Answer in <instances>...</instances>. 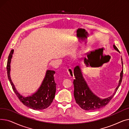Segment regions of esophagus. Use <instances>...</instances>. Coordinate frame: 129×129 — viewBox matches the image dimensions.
Wrapping results in <instances>:
<instances>
[{
    "mask_svg": "<svg viewBox=\"0 0 129 129\" xmlns=\"http://www.w3.org/2000/svg\"><path fill=\"white\" fill-rule=\"evenodd\" d=\"M67 73H68L70 76H71V77H74V71L71 67H69V68L67 69Z\"/></svg>",
    "mask_w": 129,
    "mask_h": 129,
    "instance_id": "obj_1",
    "label": "esophagus"
}]
</instances>
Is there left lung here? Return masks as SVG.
I'll return each mask as SVG.
<instances>
[{
	"label": "left lung",
	"mask_w": 129,
	"mask_h": 129,
	"mask_svg": "<svg viewBox=\"0 0 129 129\" xmlns=\"http://www.w3.org/2000/svg\"><path fill=\"white\" fill-rule=\"evenodd\" d=\"M113 47L115 50L120 52L117 47L114 45H113ZM74 76H75V79L73 81L74 87V95L76 102L83 109L93 111L104 107L110 102L115 93H116L121 83L123 71L122 70L121 72L119 85L116 88V91L112 96L104 99H100L91 91L82 76V72L79 66H77L74 68Z\"/></svg>",
	"instance_id": "8db88e82"
}]
</instances>
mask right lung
I'll list each match as a JSON object with an SVG mask.
<instances>
[{
	"label": "right lung",
	"mask_w": 129,
	"mask_h": 129,
	"mask_svg": "<svg viewBox=\"0 0 129 129\" xmlns=\"http://www.w3.org/2000/svg\"><path fill=\"white\" fill-rule=\"evenodd\" d=\"M13 53V50H12L8 56L7 64V71L8 78L13 91L15 92L20 101L26 107L36 110L46 109L50 106L55 97L56 85L54 77L55 72L51 70L47 71L43 82L37 92L34 93L31 96L24 97L20 95L16 90L10 76V64Z\"/></svg>",
	"instance_id": "obj_1"
}]
</instances>
